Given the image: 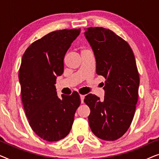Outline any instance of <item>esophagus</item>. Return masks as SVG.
<instances>
[{"mask_svg": "<svg viewBox=\"0 0 159 159\" xmlns=\"http://www.w3.org/2000/svg\"><path fill=\"white\" fill-rule=\"evenodd\" d=\"M80 99H81V103H84V95H80Z\"/></svg>", "mask_w": 159, "mask_h": 159, "instance_id": "34e87169", "label": "esophagus"}]
</instances>
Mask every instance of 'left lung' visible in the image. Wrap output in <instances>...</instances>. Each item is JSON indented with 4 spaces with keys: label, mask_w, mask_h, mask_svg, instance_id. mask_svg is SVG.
Segmentation results:
<instances>
[{
    "label": "left lung",
    "mask_w": 159,
    "mask_h": 159,
    "mask_svg": "<svg viewBox=\"0 0 159 159\" xmlns=\"http://www.w3.org/2000/svg\"><path fill=\"white\" fill-rule=\"evenodd\" d=\"M84 35L94 52L97 75L106 79L103 101L93 94L84 98L90 108L89 125L98 138L116 140L129 129L138 103L135 58L129 45L109 29L88 27Z\"/></svg>",
    "instance_id": "1"
}]
</instances>
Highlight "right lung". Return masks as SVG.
<instances>
[{"mask_svg": "<svg viewBox=\"0 0 159 159\" xmlns=\"http://www.w3.org/2000/svg\"><path fill=\"white\" fill-rule=\"evenodd\" d=\"M80 29L50 32L34 41L23 54L19 79L26 116L37 135L49 142L58 141L69 133L80 95H57L56 77L64 72L66 51Z\"/></svg>", "mask_w": 159, "mask_h": 159, "instance_id": "1", "label": "right lung"}]
</instances>
